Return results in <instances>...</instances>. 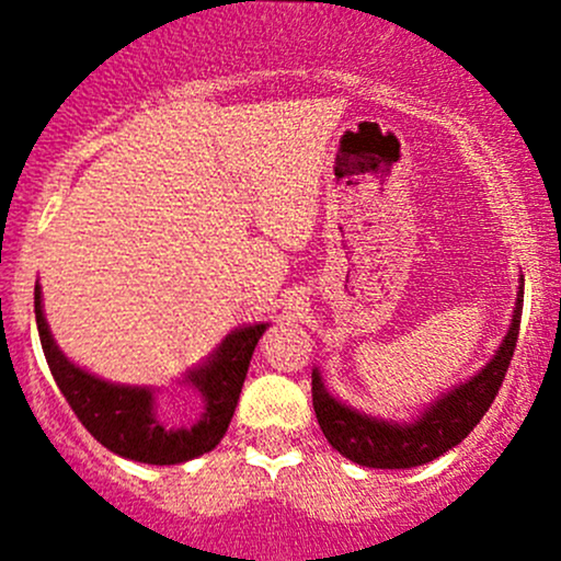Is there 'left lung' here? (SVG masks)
I'll return each mask as SVG.
<instances>
[{
    "mask_svg": "<svg viewBox=\"0 0 561 561\" xmlns=\"http://www.w3.org/2000/svg\"><path fill=\"white\" fill-rule=\"evenodd\" d=\"M524 307V276H518L516 307H513L511 325L502 336L500 347L489 358L483 369L474 371L463 382H456L437 399L428 401L410 421H390L355 407L344 404L339 396L328 390L322 371L312 369V404L322 434L339 454L360 467L371 469H410L434 461L450 448H456L469 432L489 412L491 401L500 393L505 371L516 353L518 325H522Z\"/></svg>",
    "mask_w": 561,
    "mask_h": 561,
    "instance_id": "obj_1",
    "label": "left lung"
}]
</instances>
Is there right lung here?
<instances>
[{
    "instance_id": "add662e5",
    "label": "right lung",
    "mask_w": 561,
    "mask_h": 561,
    "mask_svg": "<svg viewBox=\"0 0 561 561\" xmlns=\"http://www.w3.org/2000/svg\"><path fill=\"white\" fill-rule=\"evenodd\" d=\"M35 320L50 375L78 421L111 454L157 467L192 461L217 448L233 421L254 347L268 328V322L239 325L208 353V358L186 369L175 382L195 390L203 407L192 423H173L157 410L160 388L111 382L61 353L45 320L39 282L35 285Z\"/></svg>"
}]
</instances>
